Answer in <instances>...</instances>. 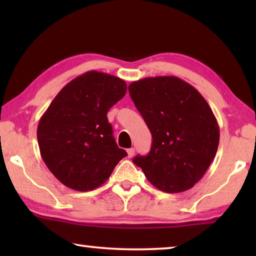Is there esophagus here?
<instances>
[{
  "mask_svg": "<svg viewBox=\"0 0 256 256\" xmlns=\"http://www.w3.org/2000/svg\"><path fill=\"white\" fill-rule=\"evenodd\" d=\"M126 151H128V158H132L133 156H134V149L133 148H130Z\"/></svg>",
  "mask_w": 256,
  "mask_h": 256,
  "instance_id": "34e87169",
  "label": "esophagus"
}]
</instances>
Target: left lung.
Returning <instances> with one entry per match:
<instances>
[{"label":"left lung","instance_id":"left-lung-1","mask_svg":"<svg viewBox=\"0 0 256 256\" xmlns=\"http://www.w3.org/2000/svg\"><path fill=\"white\" fill-rule=\"evenodd\" d=\"M130 96L152 136L146 156L133 162L166 193L192 188L206 174L219 144V126L202 94L177 76L132 82Z\"/></svg>","mask_w":256,"mask_h":256}]
</instances>
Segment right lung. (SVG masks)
<instances>
[{"label": "right lung", "instance_id": "obj_1", "mask_svg": "<svg viewBox=\"0 0 256 256\" xmlns=\"http://www.w3.org/2000/svg\"><path fill=\"white\" fill-rule=\"evenodd\" d=\"M125 92L124 80L89 71L56 94L40 120L37 138L42 160L60 183L80 192L92 190L126 157L107 118Z\"/></svg>", "mask_w": 256, "mask_h": 256}]
</instances>
